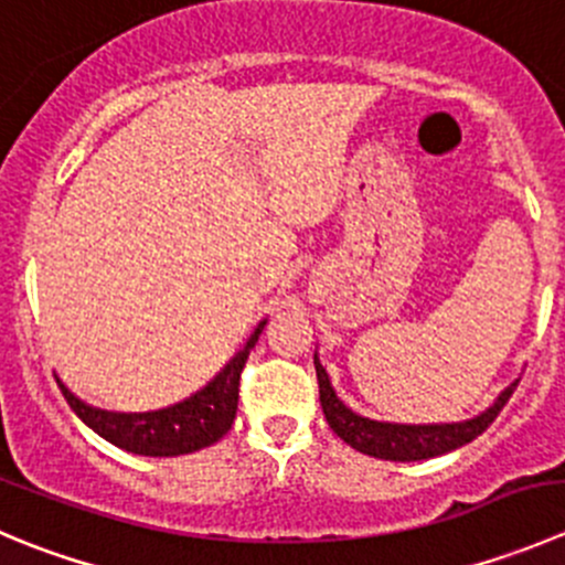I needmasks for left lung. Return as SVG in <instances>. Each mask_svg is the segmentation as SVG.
Listing matches in <instances>:
<instances>
[{
  "label": "left lung",
  "mask_w": 565,
  "mask_h": 565,
  "mask_svg": "<svg viewBox=\"0 0 565 565\" xmlns=\"http://www.w3.org/2000/svg\"><path fill=\"white\" fill-rule=\"evenodd\" d=\"M317 383H320V405L326 414L328 425L333 434L350 445L353 450L366 452L372 458H383V461H425V458L445 456V452L458 450V447L469 445L478 439L491 422L497 419L511 394L516 392L519 381L511 383L505 392L497 397V403L489 411L467 422H452V425H392V422H375L366 416L353 414L342 399L333 392L331 381H328L326 370L320 361L315 359Z\"/></svg>",
  "instance_id": "obj_1"
}]
</instances>
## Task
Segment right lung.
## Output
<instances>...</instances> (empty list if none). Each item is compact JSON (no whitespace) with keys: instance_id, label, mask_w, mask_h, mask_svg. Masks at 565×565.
Segmentation results:
<instances>
[{"instance_id":"right-lung-1","label":"right lung","mask_w":565,"mask_h":565,"mask_svg":"<svg viewBox=\"0 0 565 565\" xmlns=\"http://www.w3.org/2000/svg\"><path fill=\"white\" fill-rule=\"evenodd\" d=\"M262 328H265V322H259L248 344L228 361L226 370L210 386L201 388L199 394H193L184 403L171 405V408L149 411V414H113V411H102L82 403L79 397H74L63 386V381H57L60 392H63V397L68 399L74 414L85 422L87 428H93L102 439L120 447V450L154 458L204 450V447L223 439L232 428L234 416H237L239 375H243V366L248 361V353L254 350L256 339H259Z\"/></svg>"}]
</instances>
